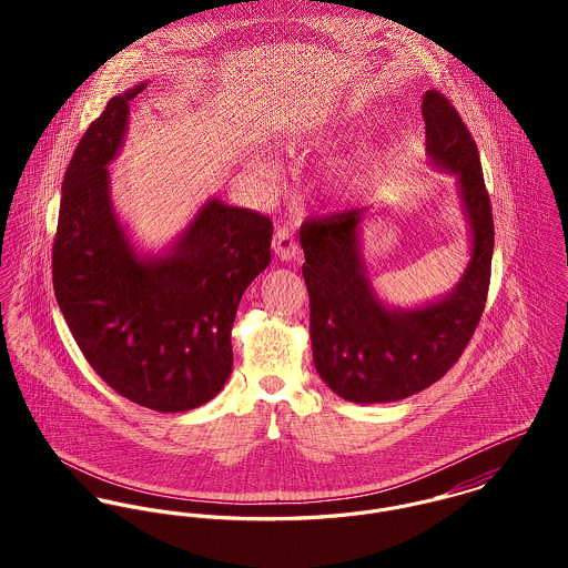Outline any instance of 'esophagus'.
I'll use <instances>...</instances> for the list:
<instances>
[{
    "label": "esophagus",
    "mask_w": 568,
    "mask_h": 568,
    "mask_svg": "<svg viewBox=\"0 0 568 568\" xmlns=\"http://www.w3.org/2000/svg\"><path fill=\"white\" fill-rule=\"evenodd\" d=\"M273 253L280 260H295L300 253V246L295 243L293 234L288 232V227H277L275 236H273Z\"/></svg>",
    "instance_id": "34e87169"
}]
</instances>
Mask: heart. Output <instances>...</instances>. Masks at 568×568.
Instances as JSON below:
<instances>
[{"instance_id":"1","label":"heart","mask_w":568,"mask_h":568,"mask_svg":"<svg viewBox=\"0 0 568 568\" xmlns=\"http://www.w3.org/2000/svg\"><path fill=\"white\" fill-rule=\"evenodd\" d=\"M304 140V135H302V131H297L295 135H293V144H300Z\"/></svg>"}]
</instances>
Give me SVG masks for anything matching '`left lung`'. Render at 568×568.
<instances>
[{
	"instance_id": "left-lung-1",
	"label": "left lung",
	"mask_w": 568,
	"mask_h": 568,
	"mask_svg": "<svg viewBox=\"0 0 568 568\" xmlns=\"http://www.w3.org/2000/svg\"><path fill=\"white\" fill-rule=\"evenodd\" d=\"M422 115L428 163L455 176L470 236V260L446 295L410 308L378 295L361 241L372 207L306 221L300 230L313 361L325 385L356 405L396 403L437 383L466 349L486 308L494 223L479 151L439 91L424 93Z\"/></svg>"
}]
</instances>
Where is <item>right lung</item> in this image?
Masks as SVG:
<instances>
[{
    "mask_svg": "<svg viewBox=\"0 0 568 568\" xmlns=\"http://www.w3.org/2000/svg\"><path fill=\"white\" fill-rule=\"evenodd\" d=\"M138 82L91 122L63 179L52 277L59 308L95 374L160 413L210 403L234 365L232 327L268 266V216L210 196L158 253L140 251L111 196L109 165L129 131Z\"/></svg>",
    "mask_w": 568,
    "mask_h": 568,
    "instance_id": "add662e5",
    "label": "right lung"
}]
</instances>
